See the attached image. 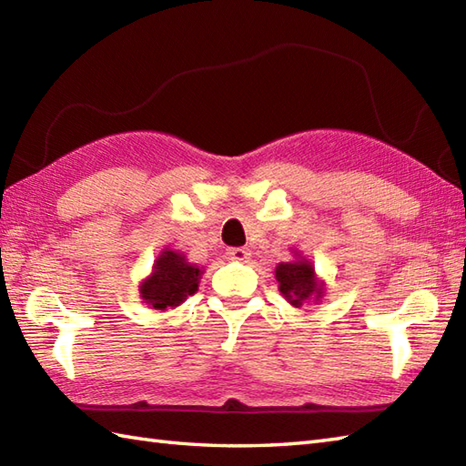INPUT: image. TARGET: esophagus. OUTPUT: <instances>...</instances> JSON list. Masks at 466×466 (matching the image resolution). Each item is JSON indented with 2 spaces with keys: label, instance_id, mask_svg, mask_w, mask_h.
Here are the masks:
<instances>
[{
  "label": "esophagus",
  "instance_id": "esophagus-1",
  "mask_svg": "<svg viewBox=\"0 0 466 466\" xmlns=\"http://www.w3.org/2000/svg\"><path fill=\"white\" fill-rule=\"evenodd\" d=\"M230 259H236V262H244L250 256V250L248 248H228V252H226Z\"/></svg>",
  "mask_w": 466,
  "mask_h": 466
}]
</instances>
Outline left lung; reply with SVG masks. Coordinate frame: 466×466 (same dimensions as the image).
I'll list each match as a JSON object with an SVG mask.
<instances>
[{
	"mask_svg": "<svg viewBox=\"0 0 466 466\" xmlns=\"http://www.w3.org/2000/svg\"><path fill=\"white\" fill-rule=\"evenodd\" d=\"M291 254H294L291 262H279L276 266L279 294L294 308H301L308 301L319 304L323 299V291H326V282L318 278L316 268L306 256H301L299 250H294Z\"/></svg>",
	"mask_w": 466,
	"mask_h": 466,
	"instance_id": "8db88e82",
	"label": "left lung"
}]
</instances>
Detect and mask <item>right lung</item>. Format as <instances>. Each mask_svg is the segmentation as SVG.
<instances>
[{"instance_id":"add662e5","label":"right lung","mask_w":466,"mask_h":466,"mask_svg":"<svg viewBox=\"0 0 466 466\" xmlns=\"http://www.w3.org/2000/svg\"><path fill=\"white\" fill-rule=\"evenodd\" d=\"M202 274L204 269L188 262L182 252L165 248L157 256L150 274L138 286L140 299L160 311L175 309L188 296L197 294Z\"/></svg>"}]
</instances>
